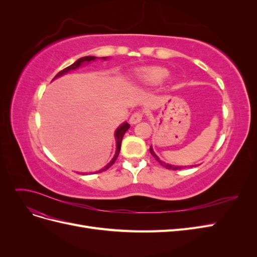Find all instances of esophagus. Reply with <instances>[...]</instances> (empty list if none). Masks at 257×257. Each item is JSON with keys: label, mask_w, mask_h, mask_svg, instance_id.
<instances>
[{"label": "esophagus", "mask_w": 257, "mask_h": 257, "mask_svg": "<svg viewBox=\"0 0 257 257\" xmlns=\"http://www.w3.org/2000/svg\"><path fill=\"white\" fill-rule=\"evenodd\" d=\"M143 120V113L141 111H135L133 114L131 115L130 123L131 124H136Z\"/></svg>", "instance_id": "obj_1"}]
</instances>
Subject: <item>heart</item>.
Returning a JSON list of instances; mask_svg holds the SVG:
<instances>
[{
    "label": "heart",
    "mask_w": 257,
    "mask_h": 257,
    "mask_svg": "<svg viewBox=\"0 0 257 257\" xmlns=\"http://www.w3.org/2000/svg\"><path fill=\"white\" fill-rule=\"evenodd\" d=\"M168 76V71L163 67L152 66L143 68L136 73V80L138 83L147 87H152V85H158L163 82Z\"/></svg>",
    "instance_id": "obj_1"
}]
</instances>
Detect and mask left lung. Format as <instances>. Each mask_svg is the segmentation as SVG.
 Instances as JSON below:
<instances>
[{"label":"left lung","instance_id":"1","mask_svg":"<svg viewBox=\"0 0 257 257\" xmlns=\"http://www.w3.org/2000/svg\"><path fill=\"white\" fill-rule=\"evenodd\" d=\"M150 153L152 154V157H154V159L157 160L160 164L162 165V166H164L165 168H167V169H173V170H178V169H183V168H186V167H189V166H175V165H170V164H166V163H164V162H162L159 158H158V155L154 153V151H153V149H152V147H150ZM193 166H196V165H191L190 167H193Z\"/></svg>","mask_w":257,"mask_h":257}]
</instances>
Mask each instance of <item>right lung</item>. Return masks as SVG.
Wrapping results in <instances>:
<instances>
[{
	"mask_svg": "<svg viewBox=\"0 0 257 257\" xmlns=\"http://www.w3.org/2000/svg\"><path fill=\"white\" fill-rule=\"evenodd\" d=\"M96 58L95 57H83V58H80V59H78L77 60L74 64H72V65H69V66H67L66 68H64V69H62L61 72H59L57 75H56V77H54V78H57V77H60V76H62V75H64V74H66V73H68L69 71H73V69H76V68H78L80 65H82L83 63H89V62H91V61H94ZM103 60H106L107 58H102ZM53 78V79H54ZM130 128V124L127 123V122H124L123 124H121V125L116 128V131H115V133H114V137H115V142H116V150H115V154H114V157H113V159L108 163V164L103 168V169H100V170H98V172H95V174H97V173H102V172H105V170H107L108 168H109L113 163L115 162V160H116V158H118V155H119V153H120V149H121V143H122V138H123V136H124V134H125V132L127 131Z\"/></svg>",
	"mask_w": 257,
	"mask_h": 257,
	"instance_id": "obj_1",
	"label": "right lung"
}]
</instances>
